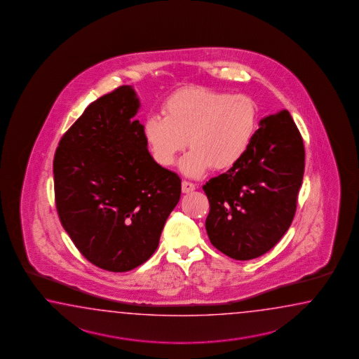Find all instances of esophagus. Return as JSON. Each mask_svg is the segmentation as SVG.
I'll return each mask as SVG.
<instances>
[{
  "mask_svg": "<svg viewBox=\"0 0 359 359\" xmlns=\"http://www.w3.org/2000/svg\"><path fill=\"white\" fill-rule=\"evenodd\" d=\"M196 189V186L190 181H182V192L184 194H189Z\"/></svg>",
  "mask_w": 359,
  "mask_h": 359,
  "instance_id": "esophagus-1",
  "label": "esophagus"
}]
</instances>
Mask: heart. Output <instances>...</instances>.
Segmentation results:
<instances>
[{"label": "heart", "mask_w": 359, "mask_h": 359, "mask_svg": "<svg viewBox=\"0 0 359 359\" xmlns=\"http://www.w3.org/2000/svg\"><path fill=\"white\" fill-rule=\"evenodd\" d=\"M161 115L144 123V136L153 158L170 167L187 142L190 151L181 170L201 177L236 165L244 158L257 127V107L245 95H229L205 87H187L170 95Z\"/></svg>", "instance_id": "1"}]
</instances>
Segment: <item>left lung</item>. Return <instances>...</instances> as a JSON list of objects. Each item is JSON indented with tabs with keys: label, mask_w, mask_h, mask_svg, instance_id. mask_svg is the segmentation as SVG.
<instances>
[{
	"label": "left lung",
	"mask_w": 359,
	"mask_h": 359,
	"mask_svg": "<svg viewBox=\"0 0 359 359\" xmlns=\"http://www.w3.org/2000/svg\"><path fill=\"white\" fill-rule=\"evenodd\" d=\"M304 161L303 138L290 113L263 118L244 158L203 186L214 248L236 260L271 250L294 219Z\"/></svg>",
	"instance_id": "obj_1"
}]
</instances>
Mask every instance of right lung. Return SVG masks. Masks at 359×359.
Masks as SVG:
<instances>
[{
	"mask_svg": "<svg viewBox=\"0 0 359 359\" xmlns=\"http://www.w3.org/2000/svg\"><path fill=\"white\" fill-rule=\"evenodd\" d=\"M140 100L122 86L93 101L61 137L54 158L61 224L92 264L127 272L149 259L181 198V178L147 150L133 116Z\"/></svg>",
	"mask_w": 359,
	"mask_h": 359,
	"instance_id": "1",
	"label": "right lung"
}]
</instances>
